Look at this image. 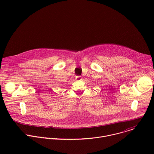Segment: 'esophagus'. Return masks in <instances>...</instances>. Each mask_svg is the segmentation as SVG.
<instances>
[{
  "label": "esophagus",
  "mask_w": 154,
  "mask_h": 154,
  "mask_svg": "<svg viewBox=\"0 0 154 154\" xmlns=\"http://www.w3.org/2000/svg\"><path fill=\"white\" fill-rule=\"evenodd\" d=\"M76 79H78V80H80V79H82V78H81L80 76H77V77H76Z\"/></svg>",
  "instance_id": "1"
}]
</instances>
